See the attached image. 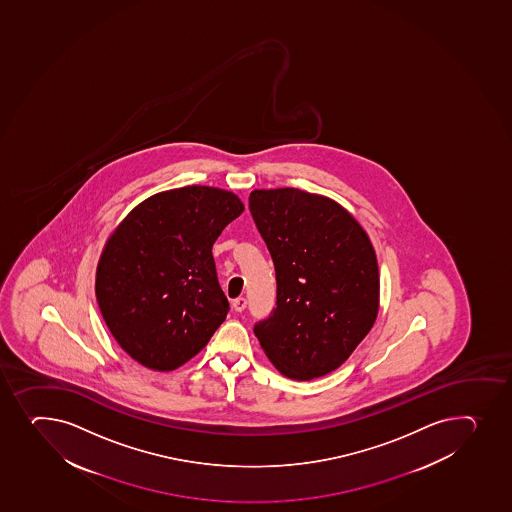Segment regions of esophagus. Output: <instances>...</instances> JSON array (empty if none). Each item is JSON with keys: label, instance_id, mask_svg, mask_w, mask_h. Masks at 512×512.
<instances>
[{"label": "esophagus", "instance_id": "esophagus-1", "mask_svg": "<svg viewBox=\"0 0 512 512\" xmlns=\"http://www.w3.org/2000/svg\"><path fill=\"white\" fill-rule=\"evenodd\" d=\"M233 309L237 312L245 311V307H247V299L245 297H237V299H233Z\"/></svg>", "mask_w": 512, "mask_h": 512}]
</instances>
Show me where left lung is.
<instances>
[{"label": "left lung", "instance_id": "left-lung-1", "mask_svg": "<svg viewBox=\"0 0 512 512\" xmlns=\"http://www.w3.org/2000/svg\"><path fill=\"white\" fill-rule=\"evenodd\" d=\"M248 208L277 279V306L253 332L282 375L299 381L327 375L375 324L380 274L373 245L326 196L255 190Z\"/></svg>", "mask_w": 512, "mask_h": 512}]
</instances>
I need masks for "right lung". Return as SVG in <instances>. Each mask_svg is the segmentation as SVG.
<instances>
[{
	"instance_id": "1",
	"label": "right lung",
	"mask_w": 512,
	"mask_h": 512,
	"mask_svg": "<svg viewBox=\"0 0 512 512\" xmlns=\"http://www.w3.org/2000/svg\"><path fill=\"white\" fill-rule=\"evenodd\" d=\"M242 211L230 191L185 186L144 200L112 233L95 294L112 336L137 363L176 369L225 321L230 302L211 247Z\"/></svg>"
}]
</instances>
